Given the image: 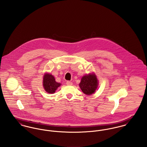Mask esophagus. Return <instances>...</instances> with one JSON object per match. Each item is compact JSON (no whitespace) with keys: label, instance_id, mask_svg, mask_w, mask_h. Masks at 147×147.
Returning <instances> with one entry per match:
<instances>
[{"label":"esophagus","instance_id":"1","mask_svg":"<svg viewBox=\"0 0 147 147\" xmlns=\"http://www.w3.org/2000/svg\"><path fill=\"white\" fill-rule=\"evenodd\" d=\"M66 84L67 85H72V83L71 82H69V81H67L66 82Z\"/></svg>","mask_w":147,"mask_h":147}]
</instances>
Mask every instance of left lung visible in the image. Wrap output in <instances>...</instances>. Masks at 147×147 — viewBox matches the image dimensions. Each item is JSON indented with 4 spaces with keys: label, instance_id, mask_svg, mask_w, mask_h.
I'll use <instances>...</instances> for the list:
<instances>
[{
    "label": "left lung",
    "instance_id": "8db88e82",
    "mask_svg": "<svg viewBox=\"0 0 147 147\" xmlns=\"http://www.w3.org/2000/svg\"><path fill=\"white\" fill-rule=\"evenodd\" d=\"M98 85V80L94 74L86 75L82 78L79 86L84 94L91 95L96 90Z\"/></svg>",
    "mask_w": 147,
    "mask_h": 147
}]
</instances>
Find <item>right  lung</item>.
<instances>
[{"label":"right lung","instance_id":"add662e5","mask_svg":"<svg viewBox=\"0 0 147 147\" xmlns=\"http://www.w3.org/2000/svg\"><path fill=\"white\" fill-rule=\"evenodd\" d=\"M61 84L57 83L53 75L46 73L43 78V86L46 92L48 93L53 94Z\"/></svg>","mask_w":147,"mask_h":147}]
</instances>
